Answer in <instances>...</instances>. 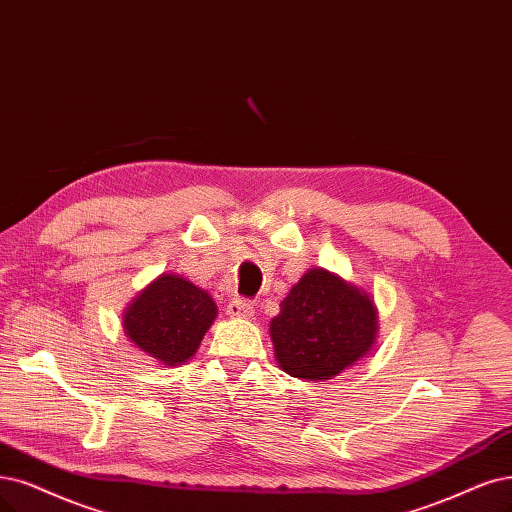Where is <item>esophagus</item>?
Here are the masks:
<instances>
[{"instance_id":"1","label":"esophagus","mask_w":512,"mask_h":512,"mask_svg":"<svg viewBox=\"0 0 512 512\" xmlns=\"http://www.w3.org/2000/svg\"><path fill=\"white\" fill-rule=\"evenodd\" d=\"M227 314H230L232 318H251L253 316V308L251 304H246L244 299H234L227 304Z\"/></svg>"}]
</instances>
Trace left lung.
I'll use <instances>...</instances> for the list:
<instances>
[{"mask_svg":"<svg viewBox=\"0 0 512 512\" xmlns=\"http://www.w3.org/2000/svg\"><path fill=\"white\" fill-rule=\"evenodd\" d=\"M377 323L369 291L325 268H310L270 323L276 363L299 380H333L373 352Z\"/></svg>","mask_w":512,"mask_h":512,"instance_id":"left-lung-1","label":"left lung"}]
</instances>
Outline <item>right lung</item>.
I'll return each instance as SVG.
<instances>
[{
	"label": "right lung",
	"instance_id": "add662e5",
	"mask_svg": "<svg viewBox=\"0 0 512 512\" xmlns=\"http://www.w3.org/2000/svg\"><path fill=\"white\" fill-rule=\"evenodd\" d=\"M217 318L211 293L181 274H160L130 301L122 314L124 335L156 363H187Z\"/></svg>",
	"mask_w": 512,
	"mask_h": 512
}]
</instances>
